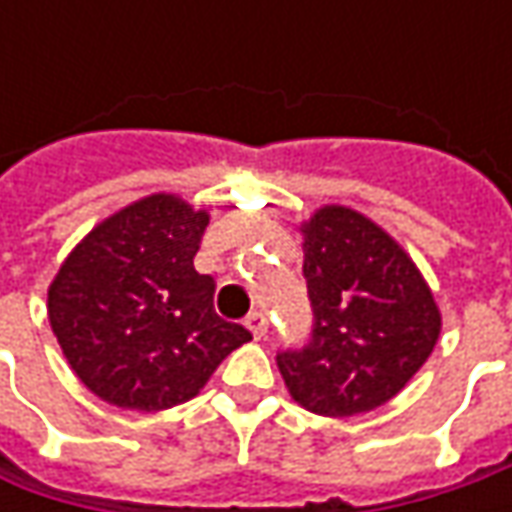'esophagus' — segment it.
Instances as JSON below:
<instances>
[{"mask_svg":"<svg viewBox=\"0 0 512 512\" xmlns=\"http://www.w3.org/2000/svg\"><path fill=\"white\" fill-rule=\"evenodd\" d=\"M245 325H247V330L253 333V339H265V333H267V316H265V313H250Z\"/></svg>","mask_w":512,"mask_h":512,"instance_id":"esophagus-1","label":"esophagus"}]
</instances>
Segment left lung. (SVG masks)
<instances>
[{
  "label": "left lung",
  "mask_w": 512,
  "mask_h": 512,
  "mask_svg": "<svg viewBox=\"0 0 512 512\" xmlns=\"http://www.w3.org/2000/svg\"><path fill=\"white\" fill-rule=\"evenodd\" d=\"M299 230L313 336L279 353V373L316 416L370 413L430 359L442 310L410 253L359 210L322 205Z\"/></svg>",
  "instance_id": "1"
}]
</instances>
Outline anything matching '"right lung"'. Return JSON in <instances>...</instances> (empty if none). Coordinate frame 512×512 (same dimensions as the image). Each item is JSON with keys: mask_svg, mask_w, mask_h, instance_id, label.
<instances>
[{"mask_svg": "<svg viewBox=\"0 0 512 512\" xmlns=\"http://www.w3.org/2000/svg\"><path fill=\"white\" fill-rule=\"evenodd\" d=\"M210 213L150 193L73 247L48 287V319L70 370L102 402L156 413L199 396L253 336L216 316V282L196 273Z\"/></svg>", "mask_w": 512, "mask_h": 512, "instance_id": "obj_1", "label": "right lung"}]
</instances>
